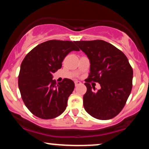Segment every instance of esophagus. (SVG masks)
<instances>
[{"label": "esophagus", "mask_w": 149, "mask_h": 149, "mask_svg": "<svg viewBox=\"0 0 149 149\" xmlns=\"http://www.w3.org/2000/svg\"><path fill=\"white\" fill-rule=\"evenodd\" d=\"M81 84H82L81 82H80V81H75V85H76V87L78 86V85H81Z\"/></svg>", "instance_id": "1"}]
</instances>
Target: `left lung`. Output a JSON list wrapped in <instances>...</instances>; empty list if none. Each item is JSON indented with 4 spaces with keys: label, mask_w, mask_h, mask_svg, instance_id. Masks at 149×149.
Wrapping results in <instances>:
<instances>
[{
    "label": "left lung",
    "mask_w": 149,
    "mask_h": 149,
    "mask_svg": "<svg viewBox=\"0 0 149 149\" xmlns=\"http://www.w3.org/2000/svg\"><path fill=\"white\" fill-rule=\"evenodd\" d=\"M75 43L90 62V73L85 80V111L97 119H111L122 111L130 95L132 68L124 53L109 42L95 40ZM92 81L100 83L101 89L95 91L89 84Z\"/></svg>",
    "instance_id": "left-lung-1"
}]
</instances>
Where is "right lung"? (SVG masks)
I'll use <instances>...</instances> for the list:
<instances>
[{"label":"right lung","instance_id":"1","mask_svg":"<svg viewBox=\"0 0 149 149\" xmlns=\"http://www.w3.org/2000/svg\"><path fill=\"white\" fill-rule=\"evenodd\" d=\"M71 51H79L75 41L47 40L31 49L22 61L19 89L25 106L34 116L52 119L66 109L74 83L64 78L57 84L52 73L61 69L65 57Z\"/></svg>","mask_w":149,"mask_h":149}]
</instances>
